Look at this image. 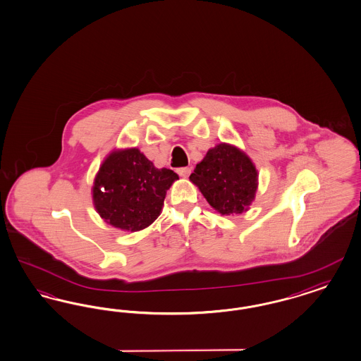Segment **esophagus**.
<instances>
[{
  "mask_svg": "<svg viewBox=\"0 0 361 361\" xmlns=\"http://www.w3.org/2000/svg\"><path fill=\"white\" fill-rule=\"evenodd\" d=\"M177 173L180 174L181 177L187 178L188 176L190 174V168H178V169H177Z\"/></svg>",
  "mask_w": 361,
  "mask_h": 361,
  "instance_id": "34e87169",
  "label": "esophagus"
}]
</instances>
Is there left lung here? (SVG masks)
<instances>
[{
  "instance_id": "obj_1",
  "label": "left lung",
  "mask_w": 361,
  "mask_h": 361,
  "mask_svg": "<svg viewBox=\"0 0 361 361\" xmlns=\"http://www.w3.org/2000/svg\"><path fill=\"white\" fill-rule=\"evenodd\" d=\"M189 180L221 215L242 214L254 202L258 171L245 152L228 144L209 149Z\"/></svg>"
}]
</instances>
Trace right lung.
<instances>
[{"instance_id": "right-lung-1", "label": "right lung", "mask_w": 361, "mask_h": 361, "mask_svg": "<svg viewBox=\"0 0 361 361\" xmlns=\"http://www.w3.org/2000/svg\"><path fill=\"white\" fill-rule=\"evenodd\" d=\"M176 180L173 171L157 169L137 147L114 150L97 173L92 200L106 223L123 231H141L159 216L166 190Z\"/></svg>"}]
</instances>
